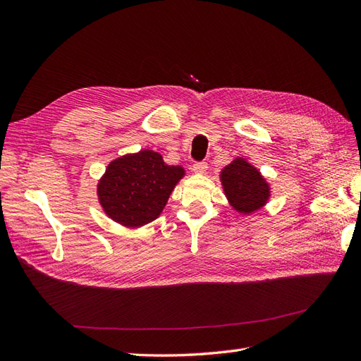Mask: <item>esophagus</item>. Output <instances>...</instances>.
Masks as SVG:
<instances>
[{
  "mask_svg": "<svg viewBox=\"0 0 361 361\" xmlns=\"http://www.w3.org/2000/svg\"><path fill=\"white\" fill-rule=\"evenodd\" d=\"M192 171L195 172V173H206V171H207V163H206V161L193 163V166H192Z\"/></svg>",
  "mask_w": 361,
  "mask_h": 361,
  "instance_id": "1",
  "label": "esophagus"
}]
</instances>
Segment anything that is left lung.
Wrapping results in <instances>:
<instances>
[{
    "label": "left lung",
    "instance_id": "8db88e82",
    "mask_svg": "<svg viewBox=\"0 0 361 361\" xmlns=\"http://www.w3.org/2000/svg\"><path fill=\"white\" fill-rule=\"evenodd\" d=\"M219 178L228 204L238 214H255L256 210L262 209L271 197L269 181L262 177L259 169L243 157H236L232 163H228L221 171Z\"/></svg>",
    "mask_w": 361,
    "mask_h": 361
}]
</instances>
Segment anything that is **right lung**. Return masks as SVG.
Wrapping results in <instances>:
<instances>
[{
    "label": "right lung",
    "mask_w": 361,
    "mask_h": 361,
    "mask_svg": "<svg viewBox=\"0 0 361 361\" xmlns=\"http://www.w3.org/2000/svg\"><path fill=\"white\" fill-rule=\"evenodd\" d=\"M184 175V168L166 164L155 151L126 154L106 166L97 183L99 202L120 226L142 227L160 216Z\"/></svg>",
    "instance_id": "obj_1"
}]
</instances>
